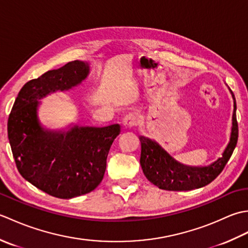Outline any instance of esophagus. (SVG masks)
Masks as SVG:
<instances>
[{"label":"esophagus","mask_w":248,"mask_h":248,"mask_svg":"<svg viewBox=\"0 0 248 248\" xmlns=\"http://www.w3.org/2000/svg\"><path fill=\"white\" fill-rule=\"evenodd\" d=\"M123 121H124V124L125 125V127L131 128V127H134V125L138 124L139 118H138V116H136L135 114L129 113V114H125L124 115Z\"/></svg>","instance_id":"esophagus-1"}]
</instances>
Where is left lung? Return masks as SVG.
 <instances>
[{
  "label": "left lung",
  "mask_w": 248,
  "mask_h": 248,
  "mask_svg": "<svg viewBox=\"0 0 248 248\" xmlns=\"http://www.w3.org/2000/svg\"><path fill=\"white\" fill-rule=\"evenodd\" d=\"M235 110L234 102L231 138L223 156L205 167L184 166L173 160L155 141L140 136L141 147L140 163L146 178L159 188L166 191H191L211 183L223 171L238 143L239 128Z\"/></svg>",
  "instance_id": "left-lung-1"
}]
</instances>
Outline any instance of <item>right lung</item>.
Segmentation results:
<instances>
[{"instance_id": "add662e5", "label": "right lung", "mask_w": 248, "mask_h": 248, "mask_svg": "<svg viewBox=\"0 0 248 248\" xmlns=\"http://www.w3.org/2000/svg\"><path fill=\"white\" fill-rule=\"evenodd\" d=\"M88 72L87 64L73 61L29 81L19 92L8 117V140L21 176L57 198L81 196L99 186L110 146L120 133L119 124L75 125L66 133L51 132L40 125L38 100L78 85Z\"/></svg>"}]
</instances>
